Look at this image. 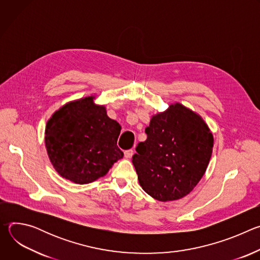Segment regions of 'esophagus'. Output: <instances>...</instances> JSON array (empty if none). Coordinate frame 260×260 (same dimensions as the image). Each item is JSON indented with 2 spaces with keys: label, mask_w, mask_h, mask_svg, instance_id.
<instances>
[{
  "label": "esophagus",
  "mask_w": 260,
  "mask_h": 260,
  "mask_svg": "<svg viewBox=\"0 0 260 260\" xmlns=\"http://www.w3.org/2000/svg\"><path fill=\"white\" fill-rule=\"evenodd\" d=\"M133 155H134V150H132V149L124 151V157L125 158H132Z\"/></svg>",
  "instance_id": "34e87169"
}]
</instances>
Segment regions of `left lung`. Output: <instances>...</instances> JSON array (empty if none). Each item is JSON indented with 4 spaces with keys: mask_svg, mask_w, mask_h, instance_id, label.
Here are the masks:
<instances>
[{
    "mask_svg": "<svg viewBox=\"0 0 260 260\" xmlns=\"http://www.w3.org/2000/svg\"><path fill=\"white\" fill-rule=\"evenodd\" d=\"M133 156L139 183L159 202L177 201L190 193L206 173L214 138L191 109L176 102L152 115Z\"/></svg>",
    "mask_w": 260,
    "mask_h": 260,
    "instance_id": "1",
    "label": "left lung"
}]
</instances>
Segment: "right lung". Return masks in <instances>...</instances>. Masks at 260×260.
Listing matches in <instances>:
<instances>
[{
	"instance_id": "obj_1",
	"label": "right lung",
	"mask_w": 260,
	"mask_h": 260,
	"mask_svg": "<svg viewBox=\"0 0 260 260\" xmlns=\"http://www.w3.org/2000/svg\"><path fill=\"white\" fill-rule=\"evenodd\" d=\"M95 95L66 103L45 128V147L51 165L62 178L88 184L104 177L123 157L117 146L121 126L107 115Z\"/></svg>"
}]
</instances>
